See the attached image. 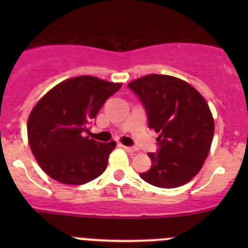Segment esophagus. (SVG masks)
Instances as JSON below:
<instances>
[{
	"label": "esophagus",
	"mask_w": 248,
	"mask_h": 248,
	"mask_svg": "<svg viewBox=\"0 0 248 248\" xmlns=\"http://www.w3.org/2000/svg\"><path fill=\"white\" fill-rule=\"evenodd\" d=\"M123 149H124L126 153H130V154H133V153H135V151H137V149L133 148V146H123Z\"/></svg>",
	"instance_id": "esophagus-1"
}]
</instances>
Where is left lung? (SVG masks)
<instances>
[{
	"mask_svg": "<svg viewBox=\"0 0 248 248\" xmlns=\"http://www.w3.org/2000/svg\"><path fill=\"white\" fill-rule=\"evenodd\" d=\"M146 111L148 125L159 133L156 153H148L151 168L140 177L172 189L200 171L214 138L209 105L189 83L164 74H149L128 84Z\"/></svg>",
	"mask_w": 248,
	"mask_h": 248,
	"instance_id": "left-lung-1",
	"label": "left lung"
}]
</instances>
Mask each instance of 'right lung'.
<instances>
[{"instance_id":"right-lung-1","label":"right lung","mask_w":248,"mask_h":248,"mask_svg":"<svg viewBox=\"0 0 248 248\" xmlns=\"http://www.w3.org/2000/svg\"><path fill=\"white\" fill-rule=\"evenodd\" d=\"M120 87L95 77H76L59 83L37 103L28 118V141L48 176L82 185L104 172L115 141L99 143L85 133Z\"/></svg>"}]
</instances>
